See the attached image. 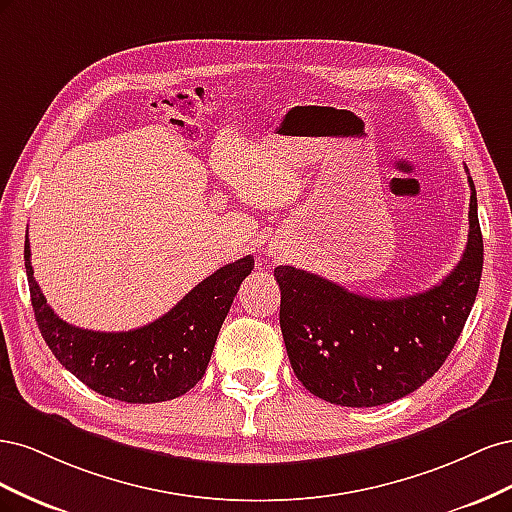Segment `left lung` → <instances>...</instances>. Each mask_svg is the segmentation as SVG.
<instances>
[{
    "label": "left lung",
    "instance_id": "1",
    "mask_svg": "<svg viewBox=\"0 0 512 512\" xmlns=\"http://www.w3.org/2000/svg\"><path fill=\"white\" fill-rule=\"evenodd\" d=\"M468 181L466 252L425 292L371 299L303 269H275L288 359L309 393L348 408L382 406L410 395L442 367L472 312L483 273V235L470 173Z\"/></svg>",
    "mask_w": 512,
    "mask_h": 512
}]
</instances>
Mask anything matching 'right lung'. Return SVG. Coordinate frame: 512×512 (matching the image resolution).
<instances>
[{"instance_id":"right-lung-1","label":"right lung","mask_w":512,"mask_h":512,"mask_svg":"<svg viewBox=\"0 0 512 512\" xmlns=\"http://www.w3.org/2000/svg\"><path fill=\"white\" fill-rule=\"evenodd\" d=\"M29 256L25 239L29 294L46 346L89 389L128 404H158L194 389L232 299L254 269L252 256L239 258L194 286L162 318L134 331L102 333L72 327L46 305Z\"/></svg>"}]
</instances>
